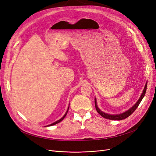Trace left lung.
<instances>
[{
    "label": "left lung",
    "instance_id": "8db88e82",
    "mask_svg": "<svg viewBox=\"0 0 156 156\" xmlns=\"http://www.w3.org/2000/svg\"><path fill=\"white\" fill-rule=\"evenodd\" d=\"M147 85V82H146L145 87L144 88V90H143V92H142L140 98H139L138 100L137 101V102L132 106V108H129L127 111H125L123 112H122V113H120V114H108V113H105V112L102 111L99 108H98L97 104L96 98L95 97V108H96L97 111L98 112V113H99V114H101V115L103 118H104L105 119H108L118 120V121H119V120H121V119H125V118H128V116H129L131 114H132L135 111V109L138 108V105L140 104V103L141 102L142 100L143 99V98L144 97L145 92H146Z\"/></svg>",
    "mask_w": 156,
    "mask_h": 156
}]
</instances>
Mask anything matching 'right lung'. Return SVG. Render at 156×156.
I'll use <instances>...</instances> for the list:
<instances>
[{
	"mask_svg": "<svg viewBox=\"0 0 156 156\" xmlns=\"http://www.w3.org/2000/svg\"><path fill=\"white\" fill-rule=\"evenodd\" d=\"M69 106H68V109H67V111H66V113H65V114L60 119H59V120H57V121H55L54 122H53V123H52V124H51V125H47V126H53V125H56V124H57V123H59V122H61L65 117H66V114H67V113H68V110H69Z\"/></svg>",
	"mask_w": 156,
	"mask_h": 156,
	"instance_id": "1",
	"label": "right lung"
}]
</instances>
